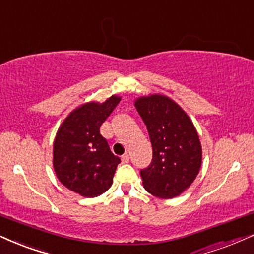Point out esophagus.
<instances>
[{
	"label": "esophagus",
	"mask_w": 254,
	"mask_h": 254,
	"mask_svg": "<svg viewBox=\"0 0 254 254\" xmlns=\"http://www.w3.org/2000/svg\"><path fill=\"white\" fill-rule=\"evenodd\" d=\"M121 161L124 162V164H127V162H129V155H127V154L122 155L121 156Z\"/></svg>",
	"instance_id": "1"
}]
</instances>
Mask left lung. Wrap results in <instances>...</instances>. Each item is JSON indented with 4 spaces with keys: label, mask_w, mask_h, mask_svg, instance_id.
Listing matches in <instances>:
<instances>
[{
    "label": "left lung",
    "mask_w": 254,
    "mask_h": 254,
    "mask_svg": "<svg viewBox=\"0 0 254 254\" xmlns=\"http://www.w3.org/2000/svg\"><path fill=\"white\" fill-rule=\"evenodd\" d=\"M153 148L151 164L140 171L147 192L162 199L179 195L193 183L201 166V145L190 119L164 95L135 101Z\"/></svg>",
    "instance_id": "obj_1"
}]
</instances>
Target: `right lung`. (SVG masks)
Instances as JSON below:
<instances>
[{"mask_svg":"<svg viewBox=\"0 0 254 254\" xmlns=\"http://www.w3.org/2000/svg\"><path fill=\"white\" fill-rule=\"evenodd\" d=\"M120 98L101 103H84L68 115L54 141L53 164L59 180L83 196H98L113 183L120 158L114 155L100 127L114 111Z\"/></svg>","mask_w":254,"mask_h":254,"instance_id":"right-lung-1","label":"right lung"}]
</instances>
